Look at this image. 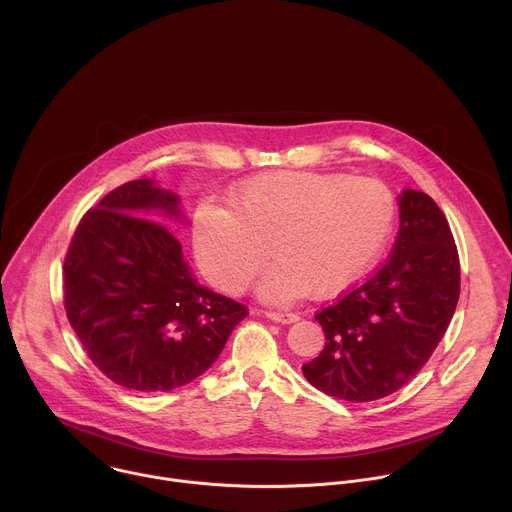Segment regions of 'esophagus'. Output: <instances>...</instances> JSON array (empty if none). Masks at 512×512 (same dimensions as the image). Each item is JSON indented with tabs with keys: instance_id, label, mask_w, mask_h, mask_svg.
<instances>
[{
	"instance_id": "34e87169",
	"label": "esophagus",
	"mask_w": 512,
	"mask_h": 512,
	"mask_svg": "<svg viewBox=\"0 0 512 512\" xmlns=\"http://www.w3.org/2000/svg\"><path fill=\"white\" fill-rule=\"evenodd\" d=\"M269 320H273V322H281V324H291V322H296L300 316L298 314H294V312H275V310H265L263 312Z\"/></svg>"
}]
</instances>
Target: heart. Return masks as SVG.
I'll return each mask as SVG.
<instances>
[{
    "label": "heart",
    "mask_w": 512,
    "mask_h": 512,
    "mask_svg": "<svg viewBox=\"0 0 512 512\" xmlns=\"http://www.w3.org/2000/svg\"><path fill=\"white\" fill-rule=\"evenodd\" d=\"M229 204H198L196 259L214 285L241 294L271 253L277 263L261 283L271 302L350 287L381 257L397 218L383 180L324 172L259 174L233 188Z\"/></svg>",
    "instance_id": "obj_1"
}]
</instances>
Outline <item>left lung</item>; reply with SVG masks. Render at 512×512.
I'll return each mask as SVG.
<instances>
[{
  "label": "left lung",
  "instance_id": "8db88e82",
  "mask_svg": "<svg viewBox=\"0 0 512 512\" xmlns=\"http://www.w3.org/2000/svg\"><path fill=\"white\" fill-rule=\"evenodd\" d=\"M389 259L318 310L326 344L302 367L322 393L364 403L407 385L444 338L460 298V257L431 196L403 190Z\"/></svg>",
  "mask_w": 512,
  "mask_h": 512
}]
</instances>
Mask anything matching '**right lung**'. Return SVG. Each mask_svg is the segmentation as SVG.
I'll list each match as a JSON object with an SVG mask.
<instances>
[{
	"label": "right lung",
	"mask_w": 512,
	"mask_h": 512,
	"mask_svg": "<svg viewBox=\"0 0 512 512\" xmlns=\"http://www.w3.org/2000/svg\"><path fill=\"white\" fill-rule=\"evenodd\" d=\"M178 198L152 180L111 190L91 208L64 257V310L95 367L113 383L160 393L200 377L247 306L198 285L180 239L152 210Z\"/></svg>",
	"instance_id": "obj_1"
}]
</instances>
